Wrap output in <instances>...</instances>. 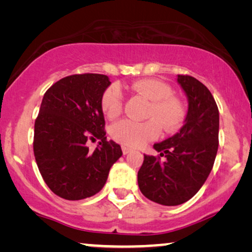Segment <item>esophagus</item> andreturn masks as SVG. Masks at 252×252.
<instances>
[{"label":"esophagus","instance_id":"obj_1","mask_svg":"<svg viewBox=\"0 0 252 252\" xmlns=\"http://www.w3.org/2000/svg\"><path fill=\"white\" fill-rule=\"evenodd\" d=\"M122 150H123V154H124V155L129 154L130 151H132V149H130V148H128V147H125V146H123V147H122Z\"/></svg>","mask_w":252,"mask_h":252}]
</instances>
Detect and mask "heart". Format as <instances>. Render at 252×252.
<instances>
[{
	"mask_svg": "<svg viewBox=\"0 0 252 252\" xmlns=\"http://www.w3.org/2000/svg\"><path fill=\"white\" fill-rule=\"evenodd\" d=\"M132 89L151 101L147 118L149 120L136 123L124 119L111 127V136L117 142L128 147H141L157 139L160 126L167 133L177 130L185 119V109L167 84L156 79H140L133 82ZM101 106L109 119L117 118L123 111L124 95L117 85L110 86L103 93Z\"/></svg>",
	"mask_w": 252,
	"mask_h": 252,
	"instance_id": "heart-1",
	"label": "heart"
}]
</instances>
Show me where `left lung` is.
I'll list each match as a JSON object with an SVG mask.
<instances>
[{
	"label": "left lung",
	"mask_w": 252,
	"mask_h": 252,
	"mask_svg": "<svg viewBox=\"0 0 252 252\" xmlns=\"http://www.w3.org/2000/svg\"><path fill=\"white\" fill-rule=\"evenodd\" d=\"M177 81L188 99L184 126L155 143L159 156L144 155L137 172L141 192L166 206L182 204L196 195L212 170L219 143V110L211 93L190 75L179 74Z\"/></svg>",
	"instance_id": "8db88e82"
}]
</instances>
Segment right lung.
I'll use <instances>...</instances> for the list:
<instances>
[{"instance_id": "obj_1", "label": "right lung", "mask_w": 252, "mask_h": 252, "mask_svg": "<svg viewBox=\"0 0 252 252\" xmlns=\"http://www.w3.org/2000/svg\"><path fill=\"white\" fill-rule=\"evenodd\" d=\"M110 85L104 74H73L43 96L34 125V156L44 182L62 198L79 201L97 194L122 157V148L104 132L101 99ZM88 139L100 140L94 152L85 146Z\"/></svg>"}]
</instances>
